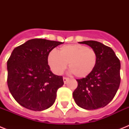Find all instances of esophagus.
I'll return each mask as SVG.
<instances>
[{
    "label": "esophagus",
    "instance_id": "esophagus-1",
    "mask_svg": "<svg viewBox=\"0 0 129 129\" xmlns=\"http://www.w3.org/2000/svg\"><path fill=\"white\" fill-rule=\"evenodd\" d=\"M69 78H66V77H63V82H64V84H66V82L68 81Z\"/></svg>",
    "mask_w": 129,
    "mask_h": 129
}]
</instances>
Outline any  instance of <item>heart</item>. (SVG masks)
Instances as JSON below:
<instances>
[{"instance_id":"1","label":"heart","mask_w":129,"mask_h":129,"mask_svg":"<svg viewBox=\"0 0 129 129\" xmlns=\"http://www.w3.org/2000/svg\"><path fill=\"white\" fill-rule=\"evenodd\" d=\"M47 62L55 74H61L69 63L70 72L78 78H86L92 72L97 63V55L92 48L82 45H66L61 47L59 53L53 50Z\"/></svg>"}]
</instances>
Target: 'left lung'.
I'll list each match as a JSON object with an SVG mask.
<instances>
[{"mask_svg": "<svg viewBox=\"0 0 129 129\" xmlns=\"http://www.w3.org/2000/svg\"><path fill=\"white\" fill-rule=\"evenodd\" d=\"M97 55L96 67L89 76L76 80L73 98L78 106L95 110L106 106L115 96L120 83V60L112 49L96 41H84Z\"/></svg>", "mask_w": 129, "mask_h": 129, "instance_id": "left-lung-1", "label": "left lung"}]
</instances>
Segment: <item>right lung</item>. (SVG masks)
I'll list each match as a JSON object with an SVG mask.
<instances>
[{
	"label": "right lung",
	"mask_w": 129,
	"mask_h": 129,
	"mask_svg": "<svg viewBox=\"0 0 129 129\" xmlns=\"http://www.w3.org/2000/svg\"><path fill=\"white\" fill-rule=\"evenodd\" d=\"M62 42L33 39L14 49L7 61V84L15 100L23 107L46 110L55 102L62 76L53 74L47 62L51 51Z\"/></svg>",
	"instance_id": "obj_1"
}]
</instances>
